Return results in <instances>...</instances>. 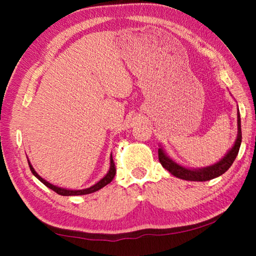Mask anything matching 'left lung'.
<instances>
[{"label": "left lung", "mask_w": 256, "mask_h": 256, "mask_svg": "<svg viewBox=\"0 0 256 256\" xmlns=\"http://www.w3.org/2000/svg\"><path fill=\"white\" fill-rule=\"evenodd\" d=\"M237 125H238V133H237V138L235 141V144H234L232 148L228 151L227 154L224 157L214 164H211L209 167L204 168H198V170H190V168H185L180 166L174 160L170 159L166 152L162 150V148L158 149V158L159 162L162 164V166L167 170L170 174L174 175L175 177H178L180 180H193V182H206L210 180L212 178H216L220 175H222L224 172H226L232 162H235V159L238 154V151L240 148L242 144V128H240V110H238V116H237Z\"/></svg>", "instance_id": "8db88e82"}]
</instances>
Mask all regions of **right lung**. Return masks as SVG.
I'll return each instance as SVG.
<instances>
[{
    "label": "right lung",
    "instance_id": "right-lung-1",
    "mask_svg": "<svg viewBox=\"0 0 256 256\" xmlns=\"http://www.w3.org/2000/svg\"><path fill=\"white\" fill-rule=\"evenodd\" d=\"M28 164H29V167H30V170H32V174L37 177L38 180H40L42 184L46 185L47 188L53 190L54 192H56L60 196H84V194H90V193H94V192H97L98 190L102 188L104 186H106L107 184H110V182L112 180V178L115 177L116 174V168H115V164H114V160H112V156L110 154V170H108L107 174L105 175L104 178H102L100 180L96 183L94 185H92V188H84V190H66V188H58V186H55L53 184L48 183V182L45 180L44 178H42V177L37 174L36 170H34V167L32 166V164L28 160Z\"/></svg>",
    "mask_w": 256,
    "mask_h": 256
}]
</instances>
